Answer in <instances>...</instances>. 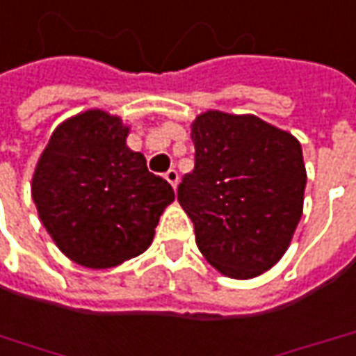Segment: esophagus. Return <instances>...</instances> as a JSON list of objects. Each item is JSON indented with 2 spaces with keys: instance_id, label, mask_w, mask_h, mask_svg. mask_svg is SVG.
<instances>
[{
  "instance_id": "1",
  "label": "esophagus",
  "mask_w": 356,
  "mask_h": 356,
  "mask_svg": "<svg viewBox=\"0 0 356 356\" xmlns=\"http://www.w3.org/2000/svg\"><path fill=\"white\" fill-rule=\"evenodd\" d=\"M165 179H168V183L171 185L173 188H177L179 185V173L175 169H169L168 173H165Z\"/></svg>"
}]
</instances>
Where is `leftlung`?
I'll use <instances>...</instances> for the list:
<instances>
[{
  "label": "left lung",
  "mask_w": 356,
  "mask_h": 356,
  "mask_svg": "<svg viewBox=\"0 0 356 356\" xmlns=\"http://www.w3.org/2000/svg\"><path fill=\"white\" fill-rule=\"evenodd\" d=\"M195 169L177 188L200 253L229 279L259 277L286 253L304 210L302 146L255 115L200 113Z\"/></svg>",
  "instance_id": "left-lung-1"
}]
</instances>
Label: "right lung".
<instances>
[{
    "instance_id": "1",
    "label": "right lung",
    "mask_w": 356,
    "mask_h": 356,
    "mask_svg": "<svg viewBox=\"0 0 356 356\" xmlns=\"http://www.w3.org/2000/svg\"><path fill=\"white\" fill-rule=\"evenodd\" d=\"M122 118L89 108L66 118L36 161L31 195L58 249L81 267L111 269L144 253L175 200L165 179L127 146Z\"/></svg>"
}]
</instances>
